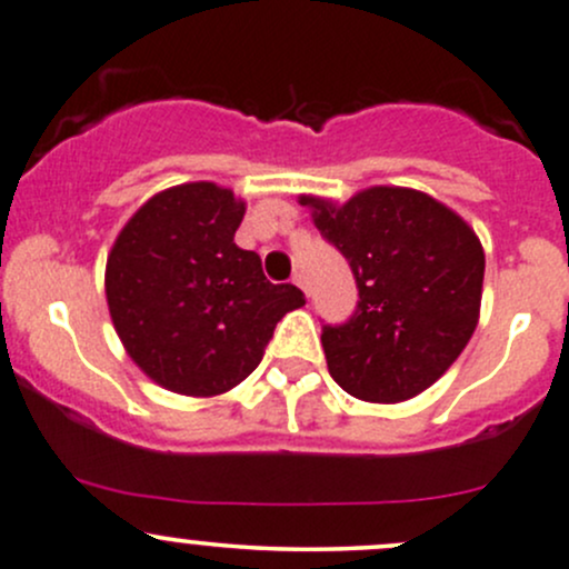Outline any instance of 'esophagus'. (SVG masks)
Returning <instances> with one entry per match:
<instances>
[{
  "mask_svg": "<svg viewBox=\"0 0 569 569\" xmlns=\"http://www.w3.org/2000/svg\"><path fill=\"white\" fill-rule=\"evenodd\" d=\"M291 283L300 286V289L305 291V295H308V286H305V278H302V274H295V280H291Z\"/></svg>",
  "mask_w": 569,
  "mask_h": 569,
  "instance_id": "1",
  "label": "esophagus"
}]
</instances>
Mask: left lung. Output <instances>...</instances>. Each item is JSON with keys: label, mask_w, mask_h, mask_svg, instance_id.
<instances>
[{"label": "left lung", "mask_w": 569, "mask_h": 569, "mask_svg": "<svg viewBox=\"0 0 569 569\" xmlns=\"http://www.w3.org/2000/svg\"><path fill=\"white\" fill-rule=\"evenodd\" d=\"M346 256L360 302L325 327L330 376L368 403H400L447 373L480 321L486 253L469 223L433 196L373 184L346 204L300 196Z\"/></svg>", "instance_id": "obj_1"}]
</instances>
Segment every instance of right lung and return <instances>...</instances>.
Wrapping results in <instances>:
<instances>
[{
  "label": "right lung",
  "instance_id": "1",
  "mask_svg": "<svg viewBox=\"0 0 569 569\" xmlns=\"http://www.w3.org/2000/svg\"><path fill=\"white\" fill-rule=\"evenodd\" d=\"M244 201L214 182H184L136 209L106 261L109 313L143 373L163 390L212 398L248 379L274 325L305 305L269 283L234 234Z\"/></svg>",
  "mask_w": 569,
  "mask_h": 569
}]
</instances>
